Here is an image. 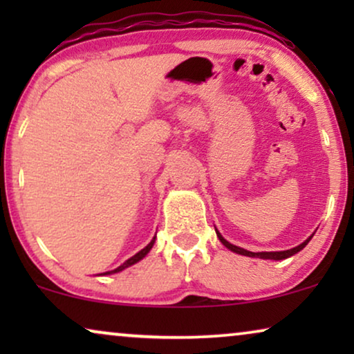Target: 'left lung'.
<instances>
[{"instance_id":"obj_1","label":"left lung","mask_w":354,"mask_h":354,"mask_svg":"<svg viewBox=\"0 0 354 354\" xmlns=\"http://www.w3.org/2000/svg\"><path fill=\"white\" fill-rule=\"evenodd\" d=\"M216 234H217V239L221 240V243L225 246V248H229L230 251H234V253H236V254H241V256H248V258H259V259H274V261H282V259H287V258H290V256H293V254H297L298 251H301L304 246H306L308 243H309V240L313 239V235L309 236V239H306L303 241L301 245H298V246H295V248H290V250H285V251H259V253H253V251H248V250H245V248H240V246H235V245H232V243H229V241H227L224 236H222L221 234H219V230L216 229Z\"/></svg>"}]
</instances>
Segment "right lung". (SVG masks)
<instances>
[{
	"mask_svg": "<svg viewBox=\"0 0 354 354\" xmlns=\"http://www.w3.org/2000/svg\"><path fill=\"white\" fill-rule=\"evenodd\" d=\"M154 241H156V235H154V236H153V240H151V241H149V243H148L147 246H145V248H143L142 251H138V253H137V254H133V256H132V258H129L127 261H125V263H124V264H120V266H119V268H115L114 270H108V272H103V274H101V275L118 274V272H120V270H124V269H127V268H130V266L137 264V263H138V261H142V259L145 258V256H147V254L149 253V250H151V248H153Z\"/></svg>",
	"mask_w": 354,
	"mask_h": 354,
	"instance_id": "right-lung-1",
	"label": "right lung"
}]
</instances>
